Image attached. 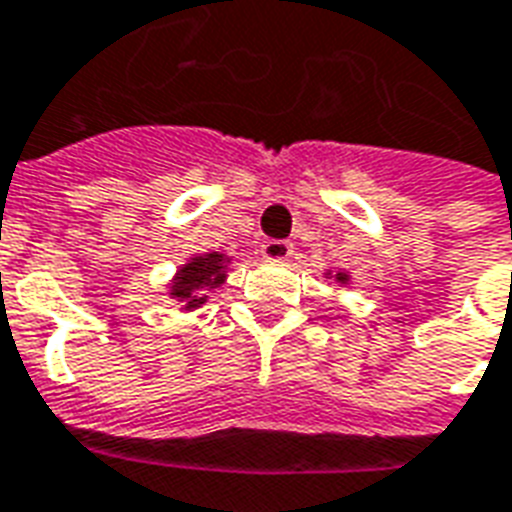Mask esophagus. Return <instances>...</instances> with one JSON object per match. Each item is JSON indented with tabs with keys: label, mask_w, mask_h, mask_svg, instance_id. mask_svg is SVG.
I'll return each mask as SVG.
<instances>
[{
	"label": "esophagus",
	"mask_w": 512,
	"mask_h": 512,
	"mask_svg": "<svg viewBox=\"0 0 512 512\" xmlns=\"http://www.w3.org/2000/svg\"><path fill=\"white\" fill-rule=\"evenodd\" d=\"M260 255L271 260V263H282V260H288L293 255V246H290V241H282V238H268L260 246Z\"/></svg>",
	"instance_id": "esophagus-1"
}]
</instances>
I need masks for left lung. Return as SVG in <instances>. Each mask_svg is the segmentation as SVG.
<instances>
[{
	"label": "left lung",
	"mask_w": 512,
	"mask_h": 512,
	"mask_svg": "<svg viewBox=\"0 0 512 512\" xmlns=\"http://www.w3.org/2000/svg\"><path fill=\"white\" fill-rule=\"evenodd\" d=\"M337 282H348V274H337Z\"/></svg>",
	"instance_id": "1"
}]
</instances>
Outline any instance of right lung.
Here are the masks:
<instances>
[{"label":"right lung","instance_id":"obj_1","mask_svg":"<svg viewBox=\"0 0 512 512\" xmlns=\"http://www.w3.org/2000/svg\"><path fill=\"white\" fill-rule=\"evenodd\" d=\"M224 268H227V257L219 255V252L191 257L186 266L178 268V277L172 282L169 296L183 301V310H197L208 299L205 293L211 288H219L224 282V277H227Z\"/></svg>","mask_w":512,"mask_h":512}]
</instances>
